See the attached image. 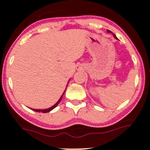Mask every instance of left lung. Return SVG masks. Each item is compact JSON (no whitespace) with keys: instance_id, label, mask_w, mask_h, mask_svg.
<instances>
[{"instance_id":"8db88e82","label":"left lung","mask_w":150,"mask_h":150,"mask_svg":"<svg viewBox=\"0 0 150 150\" xmlns=\"http://www.w3.org/2000/svg\"><path fill=\"white\" fill-rule=\"evenodd\" d=\"M107 31H108V33H112V35H113V36H114V38H115V39H117V37L115 36V35L113 34V33H112L111 32V31H110V30H107Z\"/></svg>"}]
</instances>
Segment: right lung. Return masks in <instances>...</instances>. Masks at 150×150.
<instances>
[{"label": "right lung", "mask_w": 150, "mask_h": 150, "mask_svg": "<svg viewBox=\"0 0 150 150\" xmlns=\"http://www.w3.org/2000/svg\"><path fill=\"white\" fill-rule=\"evenodd\" d=\"M68 83H69V81H68ZM67 84H68V83H67ZM66 88H67V87H66ZM65 90H66V89H65ZM65 90L64 91V92H63V93L62 94V96H61L60 99H59V100H58V102H57V103L54 104V105H53L52 106H51V107L47 108V109H34V108H30V109H32L33 110H34V111H35V112H50V110H52V109H54V108L55 107H56V106L59 104V102H61V99H62L63 96V94H64V93H65Z\"/></svg>", "instance_id": "right-lung-1"}]
</instances>
